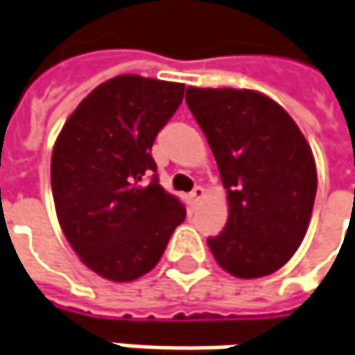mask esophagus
Instances as JSON below:
<instances>
[{
  "label": "esophagus",
  "mask_w": 355,
  "mask_h": 355,
  "mask_svg": "<svg viewBox=\"0 0 355 355\" xmlns=\"http://www.w3.org/2000/svg\"><path fill=\"white\" fill-rule=\"evenodd\" d=\"M189 198H191V202H193V205H197L198 200H202V198H205V189H202V187H195Z\"/></svg>",
  "instance_id": "34e87169"
}]
</instances>
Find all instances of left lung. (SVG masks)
Instances as JSON below:
<instances>
[{"mask_svg":"<svg viewBox=\"0 0 355 355\" xmlns=\"http://www.w3.org/2000/svg\"><path fill=\"white\" fill-rule=\"evenodd\" d=\"M227 189L229 219L207 239L220 267L257 279L293 257L318 191L313 153L300 126L269 96L235 88H187Z\"/></svg>","mask_w":355,"mask_h":355,"instance_id":"left-lung-1","label":"left lung"}]
</instances>
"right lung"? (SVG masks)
<instances>
[{
	"mask_svg": "<svg viewBox=\"0 0 355 355\" xmlns=\"http://www.w3.org/2000/svg\"><path fill=\"white\" fill-rule=\"evenodd\" d=\"M184 84L122 73L96 86L55 138V215L80 261L108 282H135L157 265L187 209L144 177L158 130L177 112Z\"/></svg>",
	"mask_w": 355,
	"mask_h": 355,
	"instance_id": "obj_1",
	"label": "right lung"
}]
</instances>
